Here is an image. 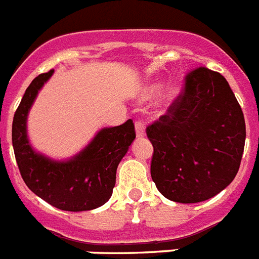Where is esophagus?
Segmentation results:
<instances>
[{"mask_svg": "<svg viewBox=\"0 0 259 259\" xmlns=\"http://www.w3.org/2000/svg\"><path fill=\"white\" fill-rule=\"evenodd\" d=\"M136 134H137V138H143V137H146L145 125H143L141 121H137L136 122Z\"/></svg>", "mask_w": 259, "mask_h": 259, "instance_id": "1", "label": "esophagus"}]
</instances>
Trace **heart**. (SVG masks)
<instances>
[{"label": "heart", "mask_w": 259, "mask_h": 259, "mask_svg": "<svg viewBox=\"0 0 259 259\" xmlns=\"http://www.w3.org/2000/svg\"><path fill=\"white\" fill-rule=\"evenodd\" d=\"M160 88H162V84L159 82H155V84H150L146 88H143L141 96L145 100H151L160 92ZM179 95V87L177 84H170L167 85L166 88L163 89L162 93H160V101L166 105H170L175 101V99Z\"/></svg>", "instance_id": "b5f03b06"}]
</instances>
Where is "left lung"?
<instances>
[{
  "label": "left lung",
  "instance_id": "8db88e82",
  "mask_svg": "<svg viewBox=\"0 0 259 259\" xmlns=\"http://www.w3.org/2000/svg\"><path fill=\"white\" fill-rule=\"evenodd\" d=\"M154 147L151 178L163 196L200 203L236 178L244 153V113L227 79L200 67L164 116L147 126Z\"/></svg>",
  "mask_w": 259,
  "mask_h": 259
}]
</instances>
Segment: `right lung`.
Here are the masks:
<instances>
[{"instance_id":"add662e5","label":"right lung","mask_w":259,"mask_h":259,"mask_svg":"<svg viewBox=\"0 0 259 259\" xmlns=\"http://www.w3.org/2000/svg\"><path fill=\"white\" fill-rule=\"evenodd\" d=\"M52 73L54 69L32 80L14 114L12 141L17 164L26 186L52 207L69 212L96 209L112 196L117 167L136 138L134 123L127 119L103 127L69 159L56 160L36 151L27 136V116Z\"/></svg>"}]
</instances>
